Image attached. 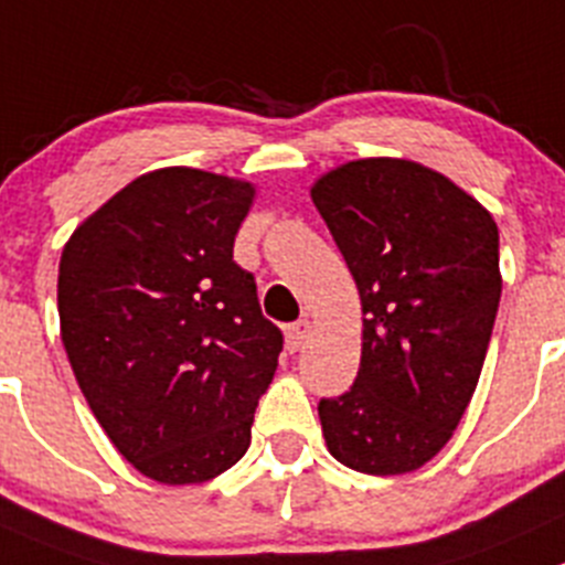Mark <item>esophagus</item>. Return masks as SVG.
I'll use <instances>...</instances> for the list:
<instances>
[{
  "label": "esophagus",
  "instance_id": "34e87169",
  "mask_svg": "<svg viewBox=\"0 0 565 565\" xmlns=\"http://www.w3.org/2000/svg\"><path fill=\"white\" fill-rule=\"evenodd\" d=\"M310 332H313V324H310L308 319L297 321V324L288 327V330H286L288 349H291V352H297L299 347H305V341H308V338H310Z\"/></svg>",
  "mask_w": 565,
  "mask_h": 565
}]
</instances>
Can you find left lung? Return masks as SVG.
Instances as JSON below:
<instances>
[{"instance_id":"obj_1","label":"left lung","mask_w":565,"mask_h":565,"mask_svg":"<svg viewBox=\"0 0 565 565\" xmlns=\"http://www.w3.org/2000/svg\"><path fill=\"white\" fill-rule=\"evenodd\" d=\"M310 199L363 310L354 385L319 402L327 449L363 475H407L447 447L475 396L502 297L497 222L405 158L335 166Z\"/></svg>"}]
</instances>
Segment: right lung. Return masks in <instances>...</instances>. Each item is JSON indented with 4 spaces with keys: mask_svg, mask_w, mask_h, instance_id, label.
Returning <instances> with one entry per match:
<instances>
[{
    "mask_svg": "<svg viewBox=\"0 0 565 565\" xmlns=\"http://www.w3.org/2000/svg\"><path fill=\"white\" fill-rule=\"evenodd\" d=\"M255 185L169 166L136 177L66 241L57 313L96 422L143 477L196 486L249 449L282 332L233 260Z\"/></svg>",
    "mask_w": 565,
    "mask_h": 565,
    "instance_id": "1",
    "label": "right lung"
}]
</instances>
